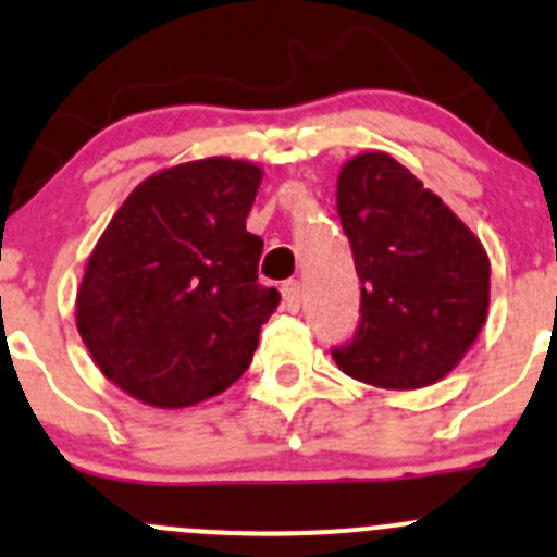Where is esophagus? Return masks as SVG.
I'll use <instances>...</instances> for the list:
<instances>
[{"mask_svg": "<svg viewBox=\"0 0 557 557\" xmlns=\"http://www.w3.org/2000/svg\"><path fill=\"white\" fill-rule=\"evenodd\" d=\"M283 299H285V305H288V310H299V305H301L299 280H288V283H283Z\"/></svg>", "mask_w": 557, "mask_h": 557, "instance_id": "obj_1", "label": "esophagus"}]
</instances>
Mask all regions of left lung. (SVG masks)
Wrapping results in <instances>:
<instances>
[{
	"label": "left lung",
	"mask_w": 557,
	"mask_h": 557,
	"mask_svg": "<svg viewBox=\"0 0 557 557\" xmlns=\"http://www.w3.org/2000/svg\"><path fill=\"white\" fill-rule=\"evenodd\" d=\"M337 214L361 280L359 329L332 350L339 370L397 392L449 375L487 321L479 236L386 152L343 165Z\"/></svg>",
	"instance_id": "obj_1"
}]
</instances>
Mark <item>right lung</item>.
<instances>
[{
	"label": "right lung",
	"instance_id": "right-lung-1",
	"mask_svg": "<svg viewBox=\"0 0 557 557\" xmlns=\"http://www.w3.org/2000/svg\"><path fill=\"white\" fill-rule=\"evenodd\" d=\"M256 163L203 158L135 187L97 239L75 323L102 375L154 408H190L250 367L280 305L258 283L263 239L247 231Z\"/></svg>",
	"mask_w": 557,
	"mask_h": 557
}]
</instances>
